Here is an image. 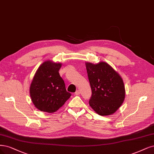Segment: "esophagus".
Here are the masks:
<instances>
[{
	"label": "esophagus",
	"instance_id": "34e87169",
	"mask_svg": "<svg viewBox=\"0 0 154 154\" xmlns=\"http://www.w3.org/2000/svg\"><path fill=\"white\" fill-rule=\"evenodd\" d=\"M79 94H80V92H79V91H76V92H75V95H79Z\"/></svg>",
	"mask_w": 154,
	"mask_h": 154
}]
</instances>
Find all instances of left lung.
Wrapping results in <instances>:
<instances>
[{"label":"left lung","instance_id":"obj_1","mask_svg":"<svg viewBox=\"0 0 154 154\" xmlns=\"http://www.w3.org/2000/svg\"><path fill=\"white\" fill-rule=\"evenodd\" d=\"M85 66L92 94L89 105L99 115L115 113L125 99L122 78L105 62L95 64L87 62Z\"/></svg>","mask_w":154,"mask_h":154}]
</instances>
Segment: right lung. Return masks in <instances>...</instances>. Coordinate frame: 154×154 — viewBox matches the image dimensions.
I'll return each mask as SVG.
<instances>
[{"mask_svg":"<svg viewBox=\"0 0 154 154\" xmlns=\"http://www.w3.org/2000/svg\"><path fill=\"white\" fill-rule=\"evenodd\" d=\"M61 66V63L46 60L41 63L34 76L30 95L35 107L41 111L55 113L71 97L59 75Z\"/></svg>","mask_w":154,"mask_h":154,"instance_id":"right-lung-1","label":"right lung"}]
</instances>
